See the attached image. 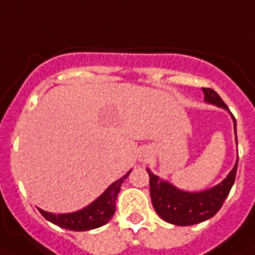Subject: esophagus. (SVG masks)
<instances>
[{
    "mask_svg": "<svg viewBox=\"0 0 255 255\" xmlns=\"http://www.w3.org/2000/svg\"><path fill=\"white\" fill-rule=\"evenodd\" d=\"M146 158H147V154L146 153H142L140 155V159L141 160H146Z\"/></svg>",
    "mask_w": 255,
    "mask_h": 255,
    "instance_id": "obj_1",
    "label": "esophagus"
}]
</instances>
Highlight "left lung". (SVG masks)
<instances>
[{"instance_id": "1", "label": "left lung", "mask_w": 255, "mask_h": 255, "mask_svg": "<svg viewBox=\"0 0 255 255\" xmlns=\"http://www.w3.org/2000/svg\"><path fill=\"white\" fill-rule=\"evenodd\" d=\"M202 91L205 95V101L207 104L215 105L218 108H223L224 110L230 111L228 106L224 104L223 100L214 89L202 88ZM230 114L232 117L235 134H236V119L231 111ZM237 163H239V157L231 172L227 175L222 183L210 189L194 192V193L174 187L172 184L162 180L159 176L154 175L149 168H146L149 174L150 197L154 210L157 211L162 219L175 226H193V224L210 219L220 210L224 200L230 194L231 188L236 179Z\"/></svg>"}]
</instances>
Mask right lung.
<instances>
[{
	"label": "right lung",
	"instance_id": "1",
	"mask_svg": "<svg viewBox=\"0 0 255 255\" xmlns=\"http://www.w3.org/2000/svg\"><path fill=\"white\" fill-rule=\"evenodd\" d=\"M129 170L127 174L122 176L119 180L114 181L101 196L92 204L75 213L68 214H53L38 209L42 217L51 222L55 226L70 231H89L102 227L113 218L115 213V201L121 190L122 184L131 174Z\"/></svg>",
	"mask_w": 255,
	"mask_h": 255
}]
</instances>
